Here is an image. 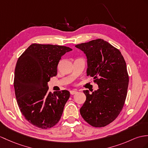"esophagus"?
Listing matches in <instances>:
<instances>
[{
  "label": "esophagus",
  "mask_w": 148,
  "mask_h": 148,
  "mask_svg": "<svg viewBox=\"0 0 148 148\" xmlns=\"http://www.w3.org/2000/svg\"><path fill=\"white\" fill-rule=\"evenodd\" d=\"M76 93H77V91H76V90H71L70 91L71 95H75V94H76Z\"/></svg>",
  "instance_id": "34e87169"
}]
</instances>
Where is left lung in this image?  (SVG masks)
<instances>
[{"label":"left lung","mask_w":148,"mask_h":148,"mask_svg":"<svg viewBox=\"0 0 148 148\" xmlns=\"http://www.w3.org/2000/svg\"><path fill=\"white\" fill-rule=\"evenodd\" d=\"M75 46L86 55V73L99 85L92 93L84 91L86 99L80 114L93 127H104L116 119L124 105L129 85L125 62L119 50L102 39Z\"/></svg>","instance_id":"obj_1"}]
</instances>
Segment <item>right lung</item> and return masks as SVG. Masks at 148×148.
<instances>
[{
	"label": "right lung",
	"mask_w": 148,
	"mask_h": 148,
	"mask_svg": "<svg viewBox=\"0 0 148 148\" xmlns=\"http://www.w3.org/2000/svg\"><path fill=\"white\" fill-rule=\"evenodd\" d=\"M69 47L32 44L18 59L14 86L21 112L33 125L48 129L55 125L62 116L70 92H48V82L57 75L62 56L71 51Z\"/></svg>",
	"instance_id": "add662e5"
}]
</instances>
